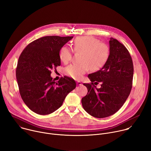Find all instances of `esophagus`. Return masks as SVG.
<instances>
[{"mask_svg": "<svg viewBox=\"0 0 151 151\" xmlns=\"http://www.w3.org/2000/svg\"><path fill=\"white\" fill-rule=\"evenodd\" d=\"M77 84H78V85H82V82H81V81H77Z\"/></svg>", "mask_w": 151, "mask_h": 151, "instance_id": "34e87169", "label": "esophagus"}]
</instances>
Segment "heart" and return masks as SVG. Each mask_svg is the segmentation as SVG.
I'll return each instance as SVG.
<instances>
[{"label": "heart", "instance_id": "obj_1", "mask_svg": "<svg viewBox=\"0 0 151 151\" xmlns=\"http://www.w3.org/2000/svg\"><path fill=\"white\" fill-rule=\"evenodd\" d=\"M73 50L77 53H82L81 63L72 64L66 68V73L69 77L81 79L83 75L89 72L99 70L105 64L109 55V48L104 43L91 36H81L76 38ZM61 61L64 64L69 63L73 57V51L66 46L59 52Z\"/></svg>", "mask_w": 151, "mask_h": 151}]
</instances>
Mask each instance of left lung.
<instances>
[{
	"mask_svg": "<svg viewBox=\"0 0 151 151\" xmlns=\"http://www.w3.org/2000/svg\"><path fill=\"white\" fill-rule=\"evenodd\" d=\"M109 55L103 67L89 74L91 83H83L88 93L82 99L84 110L90 115L103 118L115 114L123 106L132 88L133 64L127 49L118 40L111 37ZM101 83L97 89L93 82Z\"/></svg>",
	"mask_w": 151,
	"mask_h": 151,
	"instance_id": "obj_1",
	"label": "left lung"
}]
</instances>
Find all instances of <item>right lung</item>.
I'll list each match as a JSON object with an SVG mask.
<instances>
[{"instance_id": "add662e5", "label": "right lung", "mask_w": 151, "mask_h": 151, "mask_svg": "<svg viewBox=\"0 0 151 151\" xmlns=\"http://www.w3.org/2000/svg\"><path fill=\"white\" fill-rule=\"evenodd\" d=\"M73 36H48L29 44L21 52L16 69L19 94L29 108L39 115H48L62 105L76 88L74 79L64 76L57 82L51 70L60 66V49Z\"/></svg>"}]
</instances>
